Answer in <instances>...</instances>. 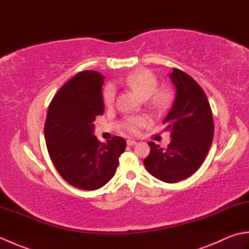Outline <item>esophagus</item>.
<instances>
[{
	"label": "esophagus",
	"mask_w": 249,
	"mask_h": 249,
	"mask_svg": "<svg viewBox=\"0 0 249 249\" xmlns=\"http://www.w3.org/2000/svg\"><path fill=\"white\" fill-rule=\"evenodd\" d=\"M127 144L130 145V146L136 145V144H137V141H136V140H133V139H128V140H127Z\"/></svg>",
	"instance_id": "esophagus-1"
}]
</instances>
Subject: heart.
I'll list each match as a JSON object with an SVG mask.
<instances>
[{
	"instance_id": "obj_1",
	"label": "heart",
	"mask_w": 249,
	"mask_h": 249,
	"mask_svg": "<svg viewBox=\"0 0 249 249\" xmlns=\"http://www.w3.org/2000/svg\"><path fill=\"white\" fill-rule=\"evenodd\" d=\"M157 78L150 71L140 70L130 73L123 80L125 87L130 89L141 99L150 98V106L157 112L168 110L173 102V95L167 89H157ZM104 103L106 106H112L115 98V89L112 86H107L103 93ZM149 124V119L145 116L130 118L127 121V128L136 133L141 126Z\"/></svg>"
}]
</instances>
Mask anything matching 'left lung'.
<instances>
[{
  "label": "left lung",
  "instance_id": "1",
  "mask_svg": "<svg viewBox=\"0 0 249 249\" xmlns=\"http://www.w3.org/2000/svg\"><path fill=\"white\" fill-rule=\"evenodd\" d=\"M169 78L176 89L170 110L162 121L170 131L167 149L149 142L151 152L144 166L153 177L177 183L198 170L214 136L212 110L203 89L184 71L173 68Z\"/></svg>",
  "mask_w": 249,
  "mask_h": 249
}]
</instances>
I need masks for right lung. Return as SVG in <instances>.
Masks as SVG:
<instances>
[{
  "label": "right lung",
  "mask_w": 249,
  "mask_h": 249,
  "mask_svg": "<svg viewBox=\"0 0 249 249\" xmlns=\"http://www.w3.org/2000/svg\"><path fill=\"white\" fill-rule=\"evenodd\" d=\"M104 76L95 71L78 72L63 86L49 105L45 139L60 176L73 187L95 190L113 178L126 141L114 136L102 143L94 121L104 114Z\"/></svg>",
  "instance_id": "1"
}]
</instances>
